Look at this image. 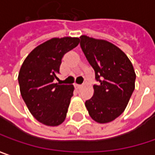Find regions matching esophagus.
<instances>
[{
    "instance_id": "1",
    "label": "esophagus",
    "mask_w": 155,
    "mask_h": 155,
    "mask_svg": "<svg viewBox=\"0 0 155 155\" xmlns=\"http://www.w3.org/2000/svg\"><path fill=\"white\" fill-rule=\"evenodd\" d=\"M74 87H75V89H80V88L81 87V85L74 84Z\"/></svg>"
}]
</instances>
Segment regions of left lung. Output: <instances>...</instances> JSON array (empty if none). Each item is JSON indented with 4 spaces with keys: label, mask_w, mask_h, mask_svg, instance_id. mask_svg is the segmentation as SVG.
I'll return each mask as SVG.
<instances>
[{
    "label": "left lung",
    "mask_w": 155,
    "mask_h": 155,
    "mask_svg": "<svg viewBox=\"0 0 155 155\" xmlns=\"http://www.w3.org/2000/svg\"><path fill=\"white\" fill-rule=\"evenodd\" d=\"M81 48L94 70L93 97L85 105L91 118L107 123L120 116L134 90L136 75L127 56L116 46L86 35L80 37Z\"/></svg>",
    "instance_id": "obj_1"
}]
</instances>
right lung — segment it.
Returning a JSON list of instances; mask_svg holds the SVG:
<instances>
[{
	"label": "right lung",
	"mask_w": 155,
	"mask_h": 155,
	"mask_svg": "<svg viewBox=\"0 0 155 155\" xmlns=\"http://www.w3.org/2000/svg\"><path fill=\"white\" fill-rule=\"evenodd\" d=\"M79 38H54L41 44L25 59L18 81L21 97L32 115L47 126H58L66 119L74 86L54 83L61 60L79 44Z\"/></svg>",
	"instance_id": "1"
}]
</instances>
